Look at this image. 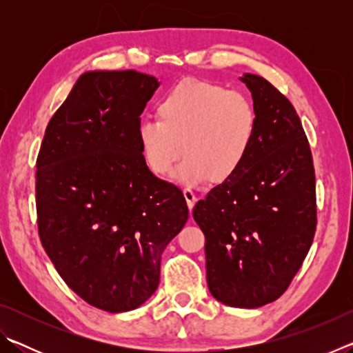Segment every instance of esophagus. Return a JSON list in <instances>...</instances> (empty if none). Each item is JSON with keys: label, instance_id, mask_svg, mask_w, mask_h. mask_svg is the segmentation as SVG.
<instances>
[{"label": "esophagus", "instance_id": "1", "mask_svg": "<svg viewBox=\"0 0 353 353\" xmlns=\"http://www.w3.org/2000/svg\"><path fill=\"white\" fill-rule=\"evenodd\" d=\"M183 196H185V201H187L188 208L191 210V208L194 207V204H196V201H198V198H196V194L193 193V190H190V188H185V190H183Z\"/></svg>", "mask_w": 353, "mask_h": 353}]
</instances>
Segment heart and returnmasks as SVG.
<instances>
[{"mask_svg": "<svg viewBox=\"0 0 353 353\" xmlns=\"http://www.w3.org/2000/svg\"><path fill=\"white\" fill-rule=\"evenodd\" d=\"M159 119L139 124L143 160L154 174L198 187L208 179L223 183L246 163L259 129L254 104L241 93L213 82L185 79L171 87L157 104Z\"/></svg>", "mask_w": 353, "mask_h": 353, "instance_id": "1", "label": "heart"}]
</instances>
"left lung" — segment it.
<instances>
[{
    "instance_id": "obj_1",
    "label": "left lung",
    "mask_w": 353,
    "mask_h": 353,
    "mask_svg": "<svg viewBox=\"0 0 353 353\" xmlns=\"http://www.w3.org/2000/svg\"><path fill=\"white\" fill-rule=\"evenodd\" d=\"M259 129L236 176L193 208L205 235L207 285L216 301L259 308L288 288L312 246L316 185L312 151L294 107L265 77L244 73Z\"/></svg>"
}]
</instances>
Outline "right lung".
I'll return each instance as SVG.
<instances>
[{
    "label": "right lung",
    "mask_w": 353,
    "mask_h": 353,
    "mask_svg": "<svg viewBox=\"0 0 353 353\" xmlns=\"http://www.w3.org/2000/svg\"><path fill=\"white\" fill-rule=\"evenodd\" d=\"M159 85L135 70L81 74L37 159L45 252L77 296L109 313L154 294L163 250L188 219L182 191L149 171L137 135Z\"/></svg>",
    "instance_id": "add662e5"
}]
</instances>
